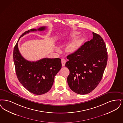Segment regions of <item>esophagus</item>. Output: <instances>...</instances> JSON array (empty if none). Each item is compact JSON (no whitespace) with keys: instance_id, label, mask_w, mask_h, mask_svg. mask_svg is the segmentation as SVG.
<instances>
[{"instance_id":"obj_1","label":"esophagus","mask_w":123,"mask_h":123,"mask_svg":"<svg viewBox=\"0 0 123 123\" xmlns=\"http://www.w3.org/2000/svg\"><path fill=\"white\" fill-rule=\"evenodd\" d=\"M66 62V61L65 59H64V58L62 59V67H64V66H65Z\"/></svg>"}]
</instances>
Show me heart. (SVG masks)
<instances>
[{
    "label": "heart",
    "instance_id": "b5f03b06",
    "mask_svg": "<svg viewBox=\"0 0 123 123\" xmlns=\"http://www.w3.org/2000/svg\"><path fill=\"white\" fill-rule=\"evenodd\" d=\"M79 34V32H74L72 34V36H75L77 35H78ZM82 42V40H78L74 42L71 43V44H69L67 47V51L69 53H74L75 51L78 49V48L80 46Z\"/></svg>",
    "mask_w": 123,
    "mask_h": 123
}]
</instances>
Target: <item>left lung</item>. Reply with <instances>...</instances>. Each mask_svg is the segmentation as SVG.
<instances>
[{
    "mask_svg": "<svg viewBox=\"0 0 123 123\" xmlns=\"http://www.w3.org/2000/svg\"><path fill=\"white\" fill-rule=\"evenodd\" d=\"M92 33L93 39L68 55L65 64L69 70L67 81L70 88L80 95L88 94L96 88L107 65L105 43L99 34Z\"/></svg>",
    "mask_w": 123,
    "mask_h": 123,
    "instance_id": "8db88e82",
    "label": "left lung"
}]
</instances>
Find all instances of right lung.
<instances>
[{
    "label": "right lung",
    "instance_id": "right-lung-1",
    "mask_svg": "<svg viewBox=\"0 0 123 123\" xmlns=\"http://www.w3.org/2000/svg\"><path fill=\"white\" fill-rule=\"evenodd\" d=\"M46 27L31 29L24 32L19 37L13 50V59L17 77L27 90L35 95L47 93L53 84L55 76L62 68L60 58H43L36 62L27 61L19 52L18 42L29 32L46 29Z\"/></svg>",
    "mask_w": 123,
    "mask_h": 123
}]
</instances>
